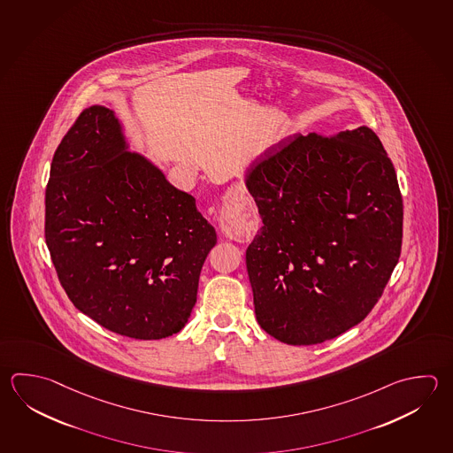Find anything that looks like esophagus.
Segmentation results:
<instances>
[{
  "mask_svg": "<svg viewBox=\"0 0 453 453\" xmlns=\"http://www.w3.org/2000/svg\"><path fill=\"white\" fill-rule=\"evenodd\" d=\"M221 231L224 235L235 239L243 234H247L248 229L245 227V222L240 219L239 214L229 208H222L221 213Z\"/></svg>",
  "mask_w": 453,
  "mask_h": 453,
  "instance_id": "esophagus-1",
  "label": "esophagus"
}]
</instances>
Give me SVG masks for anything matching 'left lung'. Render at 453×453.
I'll return each mask as SVG.
<instances>
[{"label":"left lung","instance_id":"obj_1","mask_svg":"<svg viewBox=\"0 0 453 453\" xmlns=\"http://www.w3.org/2000/svg\"><path fill=\"white\" fill-rule=\"evenodd\" d=\"M263 227L247 250L257 324L279 342L334 340L370 314L402 248L401 188L367 127L288 137L248 171Z\"/></svg>","mask_w":453,"mask_h":453}]
</instances>
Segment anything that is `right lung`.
Returning a JSON list of instances; mask_svg holds the SVG:
<instances>
[{"mask_svg":"<svg viewBox=\"0 0 453 453\" xmlns=\"http://www.w3.org/2000/svg\"><path fill=\"white\" fill-rule=\"evenodd\" d=\"M44 237L73 306L113 334H178L216 231L196 198L129 154L113 111L78 115L52 157Z\"/></svg>","mask_w":453,"mask_h":453,"instance_id":"add662e5","label":"right lung"}]
</instances>
